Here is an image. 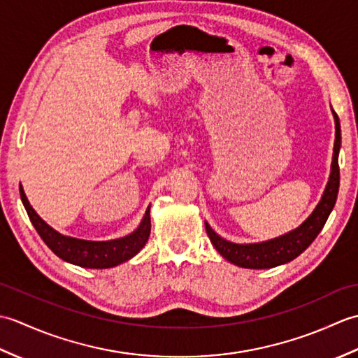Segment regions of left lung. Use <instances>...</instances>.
I'll use <instances>...</instances> for the list:
<instances>
[{
  "mask_svg": "<svg viewBox=\"0 0 358 358\" xmlns=\"http://www.w3.org/2000/svg\"><path fill=\"white\" fill-rule=\"evenodd\" d=\"M332 115L334 120H336V143H334L331 175L322 200L318 201L313 214L296 227V229L273 240L252 243V245H237V243L227 241L212 231V227L208 223H204L206 224V232L208 237L210 238V243L218 250L220 255H223L227 262L248 269L275 268V266L292 262L303 250H306V248H309L310 243L320 234L326 220H328L334 206H336L340 186L338 152L341 144V132L337 113L332 110Z\"/></svg>",
  "mask_w": 358,
  "mask_h": 358,
  "instance_id": "8db88e82",
  "label": "left lung"
}]
</instances>
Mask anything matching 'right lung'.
Instances as JSON below:
<instances>
[{"mask_svg": "<svg viewBox=\"0 0 358 358\" xmlns=\"http://www.w3.org/2000/svg\"><path fill=\"white\" fill-rule=\"evenodd\" d=\"M21 201L24 204L27 215L32 222L36 232L45 245L49 246L53 254L58 255L62 260L81 266L89 269H108L118 266L127 260H131L146 245L150 234V208L146 209L140 226L136 229L126 235V237L108 240V241H89L80 240L57 232L50 227L44 220L36 214L34 208L30 206L27 196L20 185Z\"/></svg>", "mask_w": 358, "mask_h": 358, "instance_id": "obj_1", "label": "right lung"}]
</instances>
